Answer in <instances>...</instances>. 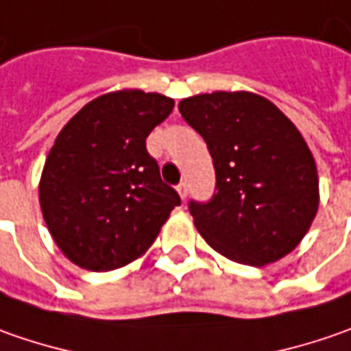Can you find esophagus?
Returning <instances> with one entry per match:
<instances>
[{"instance_id": "34e87169", "label": "esophagus", "mask_w": 351, "mask_h": 351, "mask_svg": "<svg viewBox=\"0 0 351 351\" xmlns=\"http://www.w3.org/2000/svg\"><path fill=\"white\" fill-rule=\"evenodd\" d=\"M178 193H180V197L185 201V197H187V183L182 182L180 185H178Z\"/></svg>"}]
</instances>
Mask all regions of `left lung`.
<instances>
[{
	"mask_svg": "<svg viewBox=\"0 0 351 351\" xmlns=\"http://www.w3.org/2000/svg\"><path fill=\"white\" fill-rule=\"evenodd\" d=\"M207 142L217 185L189 201L199 234L228 260L265 265L287 256L318 209L315 158L276 105L250 91H215L180 101Z\"/></svg>",
	"mask_w": 351,
	"mask_h": 351,
	"instance_id": "left-lung-1",
	"label": "left lung"
}]
</instances>
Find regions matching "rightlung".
I'll return each mask as SVG.
<instances>
[{"instance_id": "obj_1", "label": "right lung", "mask_w": 351, "mask_h": 351, "mask_svg": "<svg viewBox=\"0 0 351 351\" xmlns=\"http://www.w3.org/2000/svg\"><path fill=\"white\" fill-rule=\"evenodd\" d=\"M173 99L141 89L105 93L75 113L56 136L38 197L64 256L89 271L141 258L182 199L162 182L146 138Z\"/></svg>"}]
</instances>
